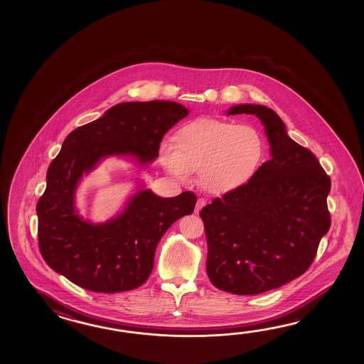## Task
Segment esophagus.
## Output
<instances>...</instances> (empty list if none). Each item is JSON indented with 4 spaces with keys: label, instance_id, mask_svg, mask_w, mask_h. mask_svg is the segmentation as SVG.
Wrapping results in <instances>:
<instances>
[{
    "label": "esophagus",
    "instance_id": "1",
    "mask_svg": "<svg viewBox=\"0 0 364 364\" xmlns=\"http://www.w3.org/2000/svg\"><path fill=\"white\" fill-rule=\"evenodd\" d=\"M205 205V200L204 199H198L196 201V205H195V213H199L200 212V209L203 208Z\"/></svg>",
    "mask_w": 364,
    "mask_h": 364
}]
</instances>
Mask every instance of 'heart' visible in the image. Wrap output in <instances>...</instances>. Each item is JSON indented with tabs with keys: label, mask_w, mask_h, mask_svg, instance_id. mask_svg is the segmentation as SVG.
<instances>
[{
	"label": "heart",
	"mask_w": 364,
	"mask_h": 364,
	"mask_svg": "<svg viewBox=\"0 0 364 364\" xmlns=\"http://www.w3.org/2000/svg\"><path fill=\"white\" fill-rule=\"evenodd\" d=\"M264 155V140L254 126L200 118L174 134V144L164 141L160 160L177 178L199 171L200 185L223 195L246 185Z\"/></svg>",
	"instance_id": "heart-1"
}]
</instances>
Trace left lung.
Here are the masks:
<instances>
[{"label": "left lung", "mask_w": 364, "mask_h": 364, "mask_svg": "<svg viewBox=\"0 0 364 364\" xmlns=\"http://www.w3.org/2000/svg\"><path fill=\"white\" fill-rule=\"evenodd\" d=\"M234 114H255L263 122L272 159L246 185L201 209L207 274L220 290L255 295L309 269L331 228V178L271 108L243 104L229 109L228 116Z\"/></svg>", "instance_id": "8db88e82"}]
</instances>
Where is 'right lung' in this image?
Instances as JSON below:
<instances>
[{
    "label": "right lung",
    "mask_w": 364,
    "mask_h": 364,
    "mask_svg": "<svg viewBox=\"0 0 364 364\" xmlns=\"http://www.w3.org/2000/svg\"><path fill=\"white\" fill-rule=\"evenodd\" d=\"M188 110L173 101L117 104L105 114L70 132L50 163L47 188L36 210L39 248L53 271L96 293H121L147 281L156 247L178 218L191 215L196 195L160 198L140 190L119 216L92 225L77 216V182L108 156H134L147 165L159 156L166 132Z\"/></svg>",
    "instance_id": "obj_1"
}]
</instances>
